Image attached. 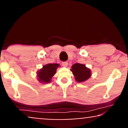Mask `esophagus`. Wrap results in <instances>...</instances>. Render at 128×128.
Instances as JSON below:
<instances>
[{"instance_id":"esophagus-1","label":"esophagus","mask_w":128,"mask_h":128,"mask_svg":"<svg viewBox=\"0 0 128 128\" xmlns=\"http://www.w3.org/2000/svg\"><path fill=\"white\" fill-rule=\"evenodd\" d=\"M62 64L63 66L66 67L68 66V63L67 62H63L62 63Z\"/></svg>"}]
</instances>
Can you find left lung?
Here are the masks:
<instances>
[{"label": "left lung", "mask_w": 128, "mask_h": 128, "mask_svg": "<svg viewBox=\"0 0 128 128\" xmlns=\"http://www.w3.org/2000/svg\"><path fill=\"white\" fill-rule=\"evenodd\" d=\"M70 70L75 79L78 82H82L90 78L92 76L91 70L86 66L85 64H75L71 66Z\"/></svg>", "instance_id": "obj_1"}]
</instances>
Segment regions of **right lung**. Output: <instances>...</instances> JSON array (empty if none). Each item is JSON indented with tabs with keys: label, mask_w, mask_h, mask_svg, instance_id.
<instances>
[{
	"label": "right lung",
	"mask_w": 128,
	"mask_h": 128,
	"mask_svg": "<svg viewBox=\"0 0 128 128\" xmlns=\"http://www.w3.org/2000/svg\"><path fill=\"white\" fill-rule=\"evenodd\" d=\"M59 66L60 64H48L44 65L42 68L37 72L38 80L42 84L50 82Z\"/></svg>",
	"instance_id": "1"
}]
</instances>
